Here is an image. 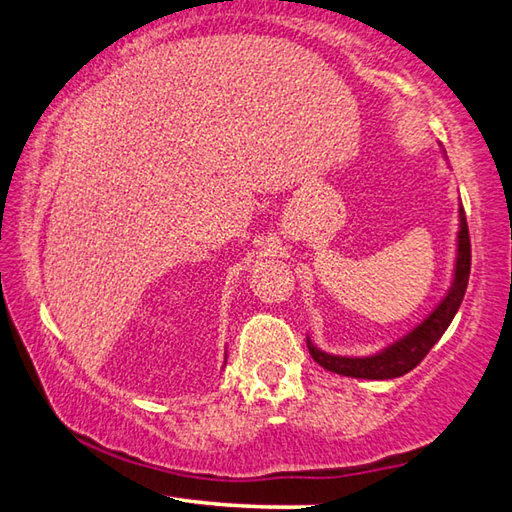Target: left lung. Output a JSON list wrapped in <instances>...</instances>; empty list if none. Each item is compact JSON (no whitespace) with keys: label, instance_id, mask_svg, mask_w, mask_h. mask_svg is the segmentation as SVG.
I'll list each match as a JSON object with an SVG mask.
<instances>
[{"label":"left lung","instance_id":"1","mask_svg":"<svg viewBox=\"0 0 512 512\" xmlns=\"http://www.w3.org/2000/svg\"><path fill=\"white\" fill-rule=\"evenodd\" d=\"M458 219H461V230H458V250H456V268H454V282L452 289L447 291L443 302L431 311L429 318L404 336V339L395 341L372 357H336V354H327L318 350L311 339H307V348L311 359L320 363L325 370L336 372V375L345 377H359V379H393L402 377L406 372L413 370L418 363L427 357L429 350L438 343L440 336L452 323L458 307H461L467 280H470V266H472V248H470V232H467L465 210L463 205L458 207Z\"/></svg>","mask_w":512,"mask_h":512}]
</instances>
